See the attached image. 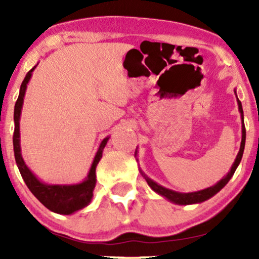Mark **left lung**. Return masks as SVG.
<instances>
[{"label":"left lung","mask_w":259,"mask_h":259,"mask_svg":"<svg viewBox=\"0 0 259 259\" xmlns=\"http://www.w3.org/2000/svg\"><path fill=\"white\" fill-rule=\"evenodd\" d=\"M235 93H236V92H235ZM236 97H237V94H236ZM237 102H238V108H239L240 115H242V143H240V148H239L238 154H237V157H236V160L232 164L231 169H230V172L228 173V175H226L222 180H219V182L215 184V185L211 186V187H207V189H205V190L197 191V192H191V193H180V192H176V191L168 190L164 186L159 185V184L153 182V180H152L151 178H148V177L145 175V173L139 168L140 173L143 175L144 178L146 179L147 184L150 185V187L154 191V192H157L158 194H160V196L166 198V199H168L169 201H172V203L178 204V205L198 204V203H201V201L210 199L211 197H213L215 193H218L219 191H221L223 187H224L226 184L229 183V180L231 179V177L233 176V173H235L236 168L238 167L240 160H242L244 147H245L246 132H245V126H244V114H243L242 102L239 101L238 98H237ZM136 154H137V151H136Z\"/></svg>","instance_id":"left-lung-1"}]
</instances>
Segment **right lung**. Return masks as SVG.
<instances>
[{"instance_id":"right-lung-1","label":"right lung","mask_w":259,"mask_h":259,"mask_svg":"<svg viewBox=\"0 0 259 259\" xmlns=\"http://www.w3.org/2000/svg\"><path fill=\"white\" fill-rule=\"evenodd\" d=\"M36 67V66H35ZM31 68L27 73L26 77L22 81V84L20 87V94L17 98L15 109H14V122H15V128H14L13 136V145H14V154H15V160L17 167L20 169L21 176L30 190V192L45 205L48 210H51L55 213L59 214H72L75 211H79L81 208L86 207L91 203L93 198V191L97 183V176H95V168H97L98 162L100 161L102 157V151L107 144L109 138H105L101 141L99 150L95 154L94 160L92 162L91 169L88 172L87 178L80 184H74V185H48L38 180L34 173L27 167L24 164V160L21 154V146H20V116L21 109L23 105V98L26 93L27 84L29 82L31 73L35 69Z\"/></svg>"}]
</instances>
